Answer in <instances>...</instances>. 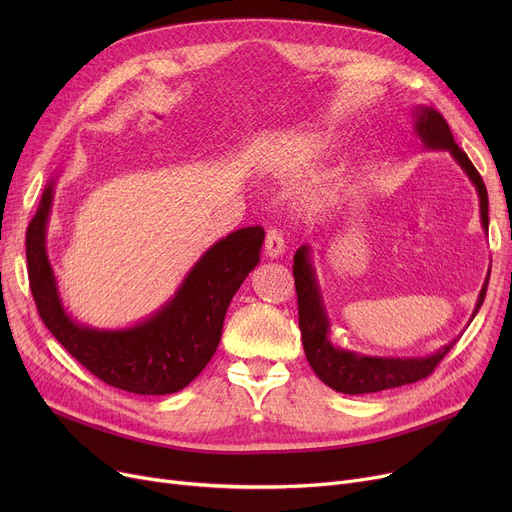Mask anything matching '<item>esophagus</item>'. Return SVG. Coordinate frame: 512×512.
Returning a JSON list of instances; mask_svg holds the SVG:
<instances>
[{"label":"esophagus","instance_id":"34e87169","mask_svg":"<svg viewBox=\"0 0 512 512\" xmlns=\"http://www.w3.org/2000/svg\"><path fill=\"white\" fill-rule=\"evenodd\" d=\"M286 245H284V238L278 230H267L265 234V255L270 259H276L284 253Z\"/></svg>","mask_w":512,"mask_h":512}]
</instances>
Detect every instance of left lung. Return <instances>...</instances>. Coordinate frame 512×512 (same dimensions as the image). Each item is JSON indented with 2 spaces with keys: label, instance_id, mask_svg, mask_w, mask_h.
<instances>
[{
  "label": "left lung",
  "instance_id": "1",
  "mask_svg": "<svg viewBox=\"0 0 512 512\" xmlns=\"http://www.w3.org/2000/svg\"><path fill=\"white\" fill-rule=\"evenodd\" d=\"M415 132L427 149H448L452 157L459 161V166L465 170L469 180L475 184L479 195V211L483 230H488V191L483 184L479 172L471 164L467 153L454 143L450 126L442 118L440 112L432 107H419L415 112ZM294 286H297V301H299V328L303 336V346L309 365L313 367L317 378L326 386L334 388L342 394H371L380 390H390L405 384L419 382L427 375H432L438 363L448 355L456 340L448 342L438 353L429 357H411V359H386V357H365L351 351L336 348L330 338V321L324 309V301L315 282V270L309 259V247L303 245L294 253ZM490 280V276H488ZM488 280L483 284L479 299L473 311H479L483 299H486Z\"/></svg>",
  "mask_w": 512,
  "mask_h": 512
}]
</instances>
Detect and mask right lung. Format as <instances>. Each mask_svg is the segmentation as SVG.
<instances>
[{
  "instance_id": "obj_1",
  "label": "right lung",
  "mask_w": 512,
  "mask_h": 512,
  "mask_svg": "<svg viewBox=\"0 0 512 512\" xmlns=\"http://www.w3.org/2000/svg\"><path fill=\"white\" fill-rule=\"evenodd\" d=\"M53 180L26 228V263L37 311L47 330L93 375L114 388L161 396L182 390L205 369L220 344L228 305L259 263L265 232L240 228L193 265L174 299L126 330L80 326L64 311L45 249Z\"/></svg>"
}]
</instances>
